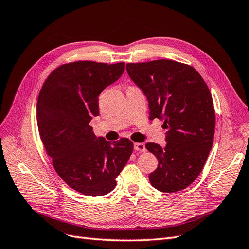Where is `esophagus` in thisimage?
Listing matches in <instances>:
<instances>
[{
	"label": "esophagus",
	"instance_id": "1",
	"mask_svg": "<svg viewBox=\"0 0 249 249\" xmlns=\"http://www.w3.org/2000/svg\"><path fill=\"white\" fill-rule=\"evenodd\" d=\"M134 149L137 150V152H145V150H146L144 143H135Z\"/></svg>",
	"mask_w": 249,
	"mask_h": 249
}]
</instances>
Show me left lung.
Wrapping results in <instances>:
<instances>
[{
	"instance_id": "obj_1",
	"label": "left lung",
	"mask_w": 249,
	"mask_h": 249,
	"mask_svg": "<svg viewBox=\"0 0 249 249\" xmlns=\"http://www.w3.org/2000/svg\"><path fill=\"white\" fill-rule=\"evenodd\" d=\"M126 71L145 94L149 119L167 129L166 145L146 143L158 159L148 178L162 192H177L201 172L213 145L215 110L212 95L197 71L173 60L127 63Z\"/></svg>"
}]
</instances>
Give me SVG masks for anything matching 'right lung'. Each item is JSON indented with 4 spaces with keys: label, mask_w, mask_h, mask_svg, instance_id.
Here are the masks:
<instances>
[{
    "label": "right lung",
    "mask_w": 249,
    "mask_h": 249,
    "mask_svg": "<svg viewBox=\"0 0 249 249\" xmlns=\"http://www.w3.org/2000/svg\"><path fill=\"white\" fill-rule=\"evenodd\" d=\"M124 71V62L62 64L44 81L37 101V125L53 166L71 188L88 196L114 189L133 153L130 139L110 143L96 138L89 125L99 115V95Z\"/></svg>",
    "instance_id": "right-lung-1"
}]
</instances>
